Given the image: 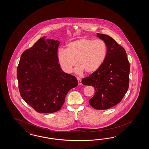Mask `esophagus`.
<instances>
[{
    "mask_svg": "<svg viewBox=\"0 0 149 149\" xmlns=\"http://www.w3.org/2000/svg\"><path fill=\"white\" fill-rule=\"evenodd\" d=\"M77 80L78 81V83H79V85H81L82 84V82H81V79L79 78V77H77Z\"/></svg>",
    "mask_w": 149,
    "mask_h": 149,
    "instance_id": "esophagus-1",
    "label": "esophagus"
}]
</instances>
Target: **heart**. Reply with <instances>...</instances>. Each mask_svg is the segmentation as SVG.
Wrapping results in <instances>:
<instances>
[{"instance_id": "obj_1", "label": "heart", "mask_w": 149, "mask_h": 149, "mask_svg": "<svg viewBox=\"0 0 149 149\" xmlns=\"http://www.w3.org/2000/svg\"><path fill=\"white\" fill-rule=\"evenodd\" d=\"M108 48L102 40L86 38L73 41L66 45L65 49H60L58 54V63L65 72L70 73L73 67L77 74L86 71L88 74L96 72L105 61Z\"/></svg>"}]
</instances>
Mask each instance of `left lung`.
Listing matches in <instances>:
<instances>
[{
    "label": "left lung",
    "mask_w": 149,
    "mask_h": 149,
    "mask_svg": "<svg viewBox=\"0 0 149 149\" xmlns=\"http://www.w3.org/2000/svg\"><path fill=\"white\" fill-rule=\"evenodd\" d=\"M96 36L107 45L106 58L96 72L82 79V84L94 87L90 104L94 109L105 110L119 103L127 92L130 64L124 48L111 37L100 33Z\"/></svg>",
    "instance_id": "obj_1"
}]
</instances>
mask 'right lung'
<instances>
[{
	"label": "right lung",
	"instance_id": "right-lung-1",
	"mask_svg": "<svg viewBox=\"0 0 149 149\" xmlns=\"http://www.w3.org/2000/svg\"><path fill=\"white\" fill-rule=\"evenodd\" d=\"M46 38L22 53L17 78L23 100L38 113H52L61 109L68 92L77 86L78 81L58 63L60 41Z\"/></svg>",
	"mask_w": 149,
	"mask_h": 149
}]
</instances>
